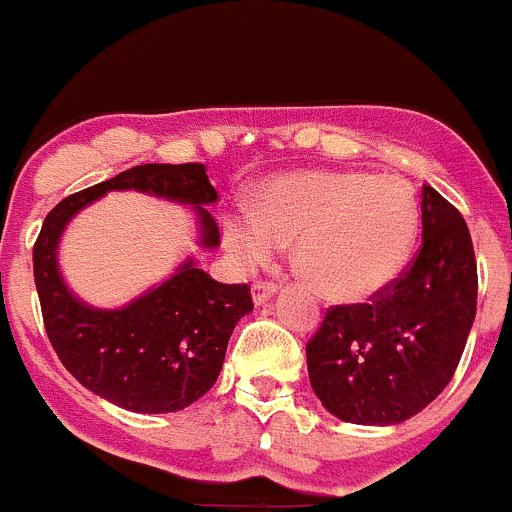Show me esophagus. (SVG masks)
I'll return each instance as SVG.
<instances>
[{
	"instance_id": "obj_1",
	"label": "esophagus",
	"mask_w": 512,
	"mask_h": 512,
	"mask_svg": "<svg viewBox=\"0 0 512 512\" xmlns=\"http://www.w3.org/2000/svg\"><path fill=\"white\" fill-rule=\"evenodd\" d=\"M277 292V285L275 282H262V280H257L255 285H252V300L257 302V305H262V302H267L270 300L272 295H275Z\"/></svg>"
}]
</instances>
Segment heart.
<instances>
[{"mask_svg": "<svg viewBox=\"0 0 512 512\" xmlns=\"http://www.w3.org/2000/svg\"><path fill=\"white\" fill-rule=\"evenodd\" d=\"M418 235V202L398 177L292 172L227 215L222 237L242 267L270 262L295 237V260L332 300H365L398 277Z\"/></svg>", "mask_w": 512, "mask_h": 512, "instance_id": "b5f03b06", "label": "heart"}]
</instances>
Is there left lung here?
<instances>
[{
  "label": "left lung",
  "instance_id": "obj_1",
  "mask_svg": "<svg viewBox=\"0 0 512 512\" xmlns=\"http://www.w3.org/2000/svg\"><path fill=\"white\" fill-rule=\"evenodd\" d=\"M423 242L388 287L332 305L307 342L320 403L355 425H395L433 403L458 367L478 305V265L463 215L420 192Z\"/></svg>",
  "mask_w": 512,
  "mask_h": 512
}]
</instances>
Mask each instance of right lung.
<instances>
[{
	"instance_id": "obj_1",
	"label": "right lung",
	"mask_w": 512,
	"mask_h": 512,
	"mask_svg": "<svg viewBox=\"0 0 512 512\" xmlns=\"http://www.w3.org/2000/svg\"><path fill=\"white\" fill-rule=\"evenodd\" d=\"M109 190L195 205L202 245H220L205 205L217 202L205 165H137L64 197L34 242V285L44 330L62 365L99 398L132 413H175L215 385L232 330L252 310L250 285H222L187 260L170 280L119 310H94L64 285L57 245L67 222Z\"/></svg>"
}]
</instances>
